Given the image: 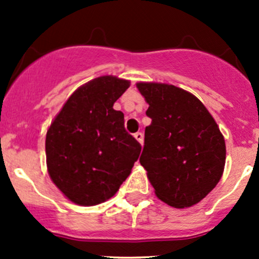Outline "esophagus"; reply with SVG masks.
<instances>
[{
	"instance_id": "34e87169",
	"label": "esophagus",
	"mask_w": 259,
	"mask_h": 259,
	"mask_svg": "<svg viewBox=\"0 0 259 259\" xmlns=\"http://www.w3.org/2000/svg\"><path fill=\"white\" fill-rule=\"evenodd\" d=\"M134 138L138 140V142L140 143V144L143 145V142H144V137H143V133H137V134H134Z\"/></svg>"
}]
</instances>
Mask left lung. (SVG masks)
<instances>
[{"mask_svg": "<svg viewBox=\"0 0 259 259\" xmlns=\"http://www.w3.org/2000/svg\"><path fill=\"white\" fill-rule=\"evenodd\" d=\"M149 104L140 164L156 197L174 208L197 204L215 188L226 164V143L202 101L174 85L138 82Z\"/></svg>", "mask_w": 259, "mask_h": 259, "instance_id": "left-lung-1", "label": "left lung"}]
</instances>
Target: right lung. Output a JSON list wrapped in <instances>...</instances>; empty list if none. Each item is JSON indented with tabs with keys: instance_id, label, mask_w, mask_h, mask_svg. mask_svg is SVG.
Returning a JSON list of instances; mask_svg holds the SVG:
<instances>
[{
	"instance_id": "right-lung-1",
	"label": "right lung",
	"mask_w": 259,
	"mask_h": 259,
	"mask_svg": "<svg viewBox=\"0 0 259 259\" xmlns=\"http://www.w3.org/2000/svg\"><path fill=\"white\" fill-rule=\"evenodd\" d=\"M130 81L96 77L67 99L46 134L49 176L75 204H100L110 199L132 173L142 145L127 134L124 114L114 103Z\"/></svg>"
}]
</instances>
